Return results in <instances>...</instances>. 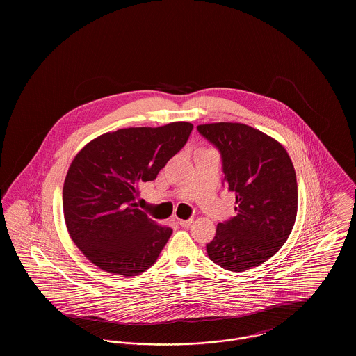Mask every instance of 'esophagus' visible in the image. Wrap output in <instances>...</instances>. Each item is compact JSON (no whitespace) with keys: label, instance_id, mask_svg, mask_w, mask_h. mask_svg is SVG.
Segmentation results:
<instances>
[{"label":"esophagus","instance_id":"esophagus-1","mask_svg":"<svg viewBox=\"0 0 356 356\" xmlns=\"http://www.w3.org/2000/svg\"><path fill=\"white\" fill-rule=\"evenodd\" d=\"M192 219H186V220H181V219H179L177 222H179V225H181L183 228H188L191 224H192Z\"/></svg>","mask_w":356,"mask_h":356}]
</instances>
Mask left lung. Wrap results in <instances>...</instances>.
<instances>
[{
  "instance_id": "obj_1",
  "label": "left lung",
  "mask_w": 356,
  "mask_h": 356,
  "mask_svg": "<svg viewBox=\"0 0 356 356\" xmlns=\"http://www.w3.org/2000/svg\"><path fill=\"white\" fill-rule=\"evenodd\" d=\"M221 156L224 183L236 193V216L218 224L209 259L228 271L263 264L286 243L298 212V183L280 143L240 122L197 127Z\"/></svg>"
}]
</instances>
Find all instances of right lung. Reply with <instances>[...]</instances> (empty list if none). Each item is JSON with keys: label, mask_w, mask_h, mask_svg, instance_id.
Here are the masks:
<instances>
[{"label": "right lung", "mask_w": 356, "mask_h": 356, "mask_svg": "<svg viewBox=\"0 0 356 356\" xmlns=\"http://www.w3.org/2000/svg\"><path fill=\"white\" fill-rule=\"evenodd\" d=\"M186 121L124 128L92 140L69 167L63 207L69 235L88 260L113 275L137 276L156 263L172 235L135 203L188 141Z\"/></svg>", "instance_id": "obj_1"}]
</instances>
